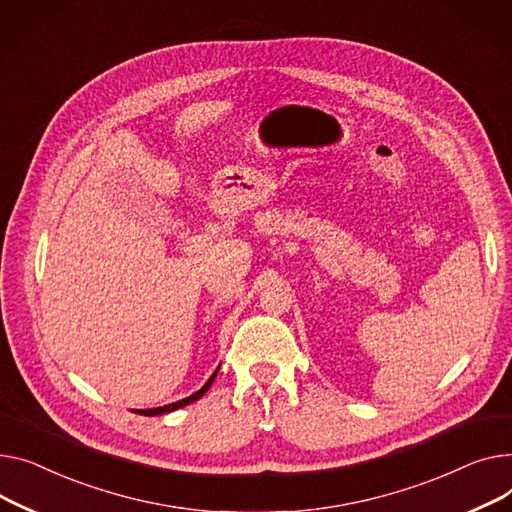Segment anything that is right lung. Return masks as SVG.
I'll return each instance as SVG.
<instances>
[{
  "instance_id": "1",
  "label": "right lung",
  "mask_w": 512,
  "mask_h": 512,
  "mask_svg": "<svg viewBox=\"0 0 512 512\" xmlns=\"http://www.w3.org/2000/svg\"><path fill=\"white\" fill-rule=\"evenodd\" d=\"M221 368V366H219ZM219 368L213 372V376H210L206 382H204V386L200 388V390H196V393H192L190 397H186V399H182V401H175V403H169V405H163V407H155V409H134V413H140V415H148V417H153V415H163V413H171V411H175V409H179V407H186V405H190V403H194V401H198L206 390L210 388V384H213V380L217 378V372H219Z\"/></svg>"
}]
</instances>
